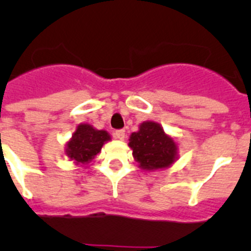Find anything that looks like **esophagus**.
Returning a JSON list of instances; mask_svg holds the SVG:
<instances>
[{
  "label": "esophagus",
  "mask_w": 251,
  "mask_h": 251,
  "mask_svg": "<svg viewBox=\"0 0 251 251\" xmlns=\"http://www.w3.org/2000/svg\"><path fill=\"white\" fill-rule=\"evenodd\" d=\"M114 137H115V138H117V139H121V141H123V139L126 138V130H124V129L115 130Z\"/></svg>",
  "instance_id": "1"
}]
</instances>
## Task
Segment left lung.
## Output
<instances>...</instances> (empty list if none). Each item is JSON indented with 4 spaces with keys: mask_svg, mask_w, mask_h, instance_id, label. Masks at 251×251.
I'll return each mask as SVG.
<instances>
[{
    "mask_svg": "<svg viewBox=\"0 0 251 251\" xmlns=\"http://www.w3.org/2000/svg\"><path fill=\"white\" fill-rule=\"evenodd\" d=\"M128 146L139 167L145 171L167 168L178 158L176 141L156 122L141 123L138 132L130 134Z\"/></svg>",
    "mask_w": 251,
    "mask_h": 251,
    "instance_id": "1",
    "label": "left lung"
}]
</instances>
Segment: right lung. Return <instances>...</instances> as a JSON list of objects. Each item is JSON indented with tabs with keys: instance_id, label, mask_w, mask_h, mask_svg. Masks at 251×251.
Wrapping results in <instances>:
<instances>
[{
	"instance_id": "right-lung-1",
	"label": "right lung",
	"mask_w": 251,
	"mask_h": 251,
	"mask_svg": "<svg viewBox=\"0 0 251 251\" xmlns=\"http://www.w3.org/2000/svg\"><path fill=\"white\" fill-rule=\"evenodd\" d=\"M108 141H110V136L106 130L95 129L90 124L81 123L66 143L65 153L75 165L85 166L100 153L101 147Z\"/></svg>"
}]
</instances>
